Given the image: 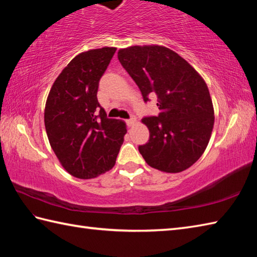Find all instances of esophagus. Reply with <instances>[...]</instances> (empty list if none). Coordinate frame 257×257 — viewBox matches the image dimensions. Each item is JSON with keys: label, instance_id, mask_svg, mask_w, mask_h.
<instances>
[{"label": "esophagus", "instance_id": "34e87169", "mask_svg": "<svg viewBox=\"0 0 257 257\" xmlns=\"http://www.w3.org/2000/svg\"><path fill=\"white\" fill-rule=\"evenodd\" d=\"M136 121H137V120H136V118H135V117L130 118V119H128V120H125V122H127L128 127H133V125L136 123Z\"/></svg>", "mask_w": 257, "mask_h": 257}]
</instances>
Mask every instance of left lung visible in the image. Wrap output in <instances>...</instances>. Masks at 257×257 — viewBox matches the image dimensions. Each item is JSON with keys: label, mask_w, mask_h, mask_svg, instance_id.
<instances>
[{"label": "left lung", "mask_w": 257, "mask_h": 257, "mask_svg": "<svg viewBox=\"0 0 257 257\" xmlns=\"http://www.w3.org/2000/svg\"><path fill=\"white\" fill-rule=\"evenodd\" d=\"M118 59L146 102L150 95L158 98L159 114L141 120L149 129V141L139 146L141 156L157 170H187L203 155L214 125V108L204 79L165 46L121 48Z\"/></svg>", "instance_id": "obj_1"}]
</instances>
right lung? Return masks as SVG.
Masks as SVG:
<instances>
[{"mask_svg": "<svg viewBox=\"0 0 257 257\" xmlns=\"http://www.w3.org/2000/svg\"><path fill=\"white\" fill-rule=\"evenodd\" d=\"M102 47L75 56L54 81L44 121L48 141L63 168L79 179L112 169L127 125L107 118L97 100L99 79L116 52Z\"/></svg>", "mask_w": 257, "mask_h": 257, "instance_id": "1", "label": "right lung"}]
</instances>
